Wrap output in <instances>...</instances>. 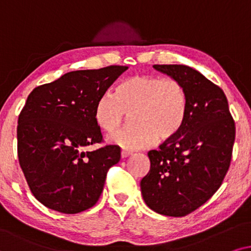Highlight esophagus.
Here are the masks:
<instances>
[{
  "mask_svg": "<svg viewBox=\"0 0 251 251\" xmlns=\"http://www.w3.org/2000/svg\"><path fill=\"white\" fill-rule=\"evenodd\" d=\"M120 155H122V158H126V157L131 156V155H132V152L126 151V150H123V151H122V153H120Z\"/></svg>",
  "mask_w": 251,
  "mask_h": 251,
  "instance_id": "obj_1",
  "label": "esophagus"
}]
</instances>
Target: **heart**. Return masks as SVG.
Masks as SVG:
<instances>
[{"label":"heart","mask_w":251,"mask_h":251,"mask_svg":"<svg viewBox=\"0 0 251 251\" xmlns=\"http://www.w3.org/2000/svg\"><path fill=\"white\" fill-rule=\"evenodd\" d=\"M187 109L188 98L179 81L136 75L124 80L115 94L100 96L94 118L103 132L111 134L131 113L132 127L109 136L108 141L124 150H138L152 147L157 140L172 139L185 123Z\"/></svg>","instance_id":"1"}]
</instances>
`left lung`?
<instances>
[{
    "instance_id": "left-lung-1",
    "label": "left lung",
    "mask_w": 251,
    "mask_h": 251,
    "mask_svg": "<svg viewBox=\"0 0 251 251\" xmlns=\"http://www.w3.org/2000/svg\"><path fill=\"white\" fill-rule=\"evenodd\" d=\"M185 87L188 109L182 127L158 150L141 180L142 198L157 213L182 217L208 201L222 185L235 140V124L223 89L186 65H153Z\"/></svg>"
}]
</instances>
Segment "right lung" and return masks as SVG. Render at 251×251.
I'll return each mask as SVG.
<instances>
[{
    "label": "right lung",
    "mask_w": 251,
    "mask_h": 251,
    "mask_svg": "<svg viewBox=\"0 0 251 251\" xmlns=\"http://www.w3.org/2000/svg\"><path fill=\"white\" fill-rule=\"evenodd\" d=\"M127 66L65 73L33 89L18 117V159L34 198L55 211L79 213L99 201L120 148L102 142L95 105Z\"/></svg>",
    "instance_id": "right-lung-1"
}]
</instances>
